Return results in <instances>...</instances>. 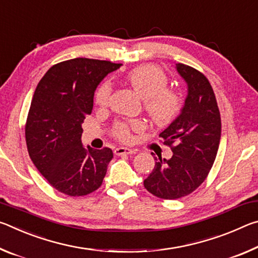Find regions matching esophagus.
Returning a JSON list of instances; mask_svg holds the SVG:
<instances>
[{"label": "esophagus", "mask_w": 258, "mask_h": 258, "mask_svg": "<svg viewBox=\"0 0 258 258\" xmlns=\"http://www.w3.org/2000/svg\"><path fill=\"white\" fill-rule=\"evenodd\" d=\"M135 154V151L132 149H128V148H117L115 149V155L117 156H123V155H133Z\"/></svg>", "instance_id": "esophagus-1"}]
</instances>
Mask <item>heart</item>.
<instances>
[{"label": "heart", "mask_w": 258, "mask_h": 258, "mask_svg": "<svg viewBox=\"0 0 258 258\" xmlns=\"http://www.w3.org/2000/svg\"><path fill=\"white\" fill-rule=\"evenodd\" d=\"M128 84L140 97L145 99V109L154 123L167 124L180 113L183 106L182 94L174 87L167 86L168 77L163 69L155 64H142L131 71L126 76ZM112 85L103 82L95 92V103L100 108H107L110 103ZM145 127L142 121H120L113 126L112 134L119 141L128 142L132 132Z\"/></svg>", "instance_id": "1"}]
</instances>
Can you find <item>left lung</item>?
Instances as JSON below:
<instances>
[{"label":"left lung","instance_id":"left-lung-1","mask_svg":"<svg viewBox=\"0 0 258 258\" xmlns=\"http://www.w3.org/2000/svg\"><path fill=\"white\" fill-rule=\"evenodd\" d=\"M187 84V97L180 116L159 134L173 151L171 159L154 157L155 167L143 184L161 199L190 195L206 180L221 140V115L207 77L194 67L176 63Z\"/></svg>","mask_w":258,"mask_h":258}]
</instances>
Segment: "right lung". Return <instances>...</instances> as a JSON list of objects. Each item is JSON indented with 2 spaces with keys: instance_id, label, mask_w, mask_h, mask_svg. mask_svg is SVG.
Masks as SVG:
<instances>
[{
  "instance_id": "1",
  "label": "right lung",
  "mask_w": 258,
  "mask_h": 258,
  "mask_svg": "<svg viewBox=\"0 0 258 258\" xmlns=\"http://www.w3.org/2000/svg\"><path fill=\"white\" fill-rule=\"evenodd\" d=\"M121 63L76 58L52 66L35 90L25 125L30 159L45 180L71 197L99 189L112 159L110 148L82 146V123L93 109L94 91Z\"/></svg>"
}]
</instances>
